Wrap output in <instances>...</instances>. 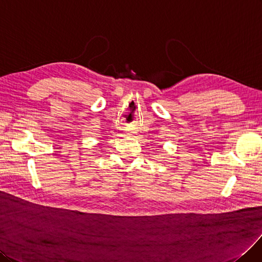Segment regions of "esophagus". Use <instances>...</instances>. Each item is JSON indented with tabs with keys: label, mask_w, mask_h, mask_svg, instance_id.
I'll return each instance as SVG.
<instances>
[{
	"label": "esophagus",
	"mask_w": 262,
	"mask_h": 262,
	"mask_svg": "<svg viewBox=\"0 0 262 262\" xmlns=\"http://www.w3.org/2000/svg\"><path fill=\"white\" fill-rule=\"evenodd\" d=\"M133 133H134V132H133V129H132V128H128V129H127V132H126V134H127L128 136H130V135H132Z\"/></svg>",
	"instance_id": "1"
}]
</instances>
